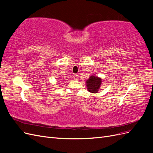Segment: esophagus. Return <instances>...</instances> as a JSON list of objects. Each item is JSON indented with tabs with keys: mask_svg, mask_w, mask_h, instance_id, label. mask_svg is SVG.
<instances>
[{
	"mask_svg": "<svg viewBox=\"0 0 153 153\" xmlns=\"http://www.w3.org/2000/svg\"><path fill=\"white\" fill-rule=\"evenodd\" d=\"M78 75H73V78H74V80H78Z\"/></svg>",
	"mask_w": 153,
	"mask_h": 153,
	"instance_id": "obj_1",
	"label": "esophagus"
}]
</instances>
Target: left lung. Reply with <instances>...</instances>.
I'll use <instances>...</instances> for the list:
<instances>
[{
    "label": "left lung",
    "instance_id": "left-lung-1",
    "mask_svg": "<svg viewBox=\"0 0 153 153\" xmlns=\"http://www.w3.org/2000/svg\"><path fill=\"white\" fill-rule=\"evenodd\" d=\"M101 82H102V79L101 78L94 75L91 76L89 79L86 81L88 91L92 93H96L100 89Z\"/></svg>",
    "mask_w": 153,
    "mask_h": 153
}]
</instances>
